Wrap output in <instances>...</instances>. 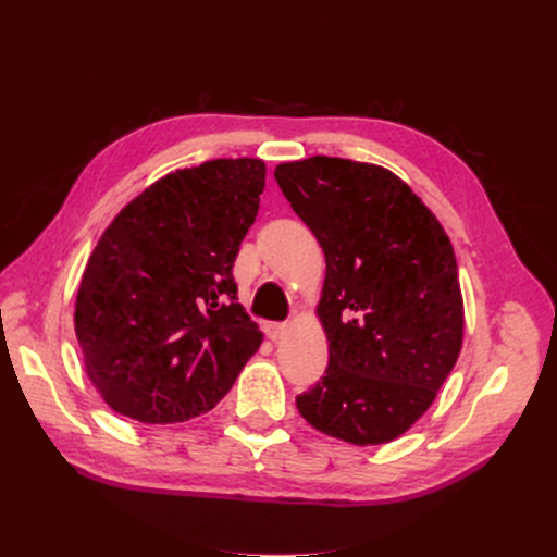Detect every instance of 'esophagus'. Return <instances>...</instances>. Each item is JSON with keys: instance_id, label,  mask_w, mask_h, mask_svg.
<instances>
[{"instance_id": "1", "label": "esophagus", "mask_w": 557, "mask_h": 557, "mask_svg": "<svg viewBox=\"0 0 557 557\" xmlns=\"http://www.w3.org/2000/svg\"><path fill=\"white\" fill-rule=\"evenodd\" d=\"M264 332H267L269 339L278 342V339H283L285 334H288V325H285V323H269V325L264 327Z\"/></svg>"}]
</instances>
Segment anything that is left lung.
Segmentation results:
<instances>
[{"label":"left lung","instance_id":"8db88e82","mask_svg":"<svg viewBox=\"0 0 557 557\" xmlns=\"http://www.w3.org/2000/svg\"><path fill=\"white\" fill-rule=\"evenodd\" d=\"M274 176L327 264L318 315L330 362L297 409L342 442H393L430 409L462 348L448 234L376 164L315 156L278 164Z\"/></svg>","mask_w":557,"mask_h":557}]
</instances>
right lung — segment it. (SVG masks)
<instances>
[{
    "label": "right lung",
    "instance_id": "1",
    "mask_svg": "<svg viewBox=\"0 0 557 557\" xmlns=\"http://www.w3.org/2000/svg\"><path fill=\"white\" fill-rule=\"evenodd\" d=\"M262 160H209L162 176L113 218L76 295L86 372L139 423L211 411L262 344L237 301L234 260L256 223Z\"/></svg>",
    "mask_w": 557,
    "mask_h": 557
}]
</instances>
